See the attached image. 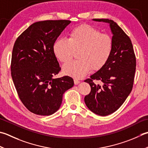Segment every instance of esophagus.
<instances>
[{"label":"esophagus","instance_id":"esophagus-1","mask_svg":"<svg viewBox=\"0 0 148 148\" xmlns=\"http://www.w3.org/2000/svg\"><path fill=\"white\" fill-rule=\"evenodd\" d=\"M74 84H75V85H78V84H79V83H80L79 81V80H77V79H74Z\"/></svg>","mask_w":148,"mask_h":148}]
</instances>
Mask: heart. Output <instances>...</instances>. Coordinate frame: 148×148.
I'll return each instance as SVG.
<instances>
[{
  "mask_svg": "<svg viewBox=\"0 0 148 148\" xmlns=\"http://www.w3.org/2000/svg\"><path fill=\"white\" fill-rule=\"evenodd\" d=\"M113 49L112 38L90 25H82L72 29L67 40L60 38L54 42L53 52L61 62L70 61L74 52L78 51L79 60L66 63L63 74L80 79L93 69L99 70L108 62Z\"/></svg>",
  "mask_w": 148,
  "mask_h": 148,
  "instance_id": "heart-1",
  "label": "heart"
}]
</instances>
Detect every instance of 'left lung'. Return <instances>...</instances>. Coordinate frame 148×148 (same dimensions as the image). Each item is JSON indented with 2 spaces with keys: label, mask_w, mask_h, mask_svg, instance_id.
I'll return each instance as SVG.
<instances>
[{
  "label": "left lung",
  "mask_w": 148,
  "mask_h": 148,
  "mask_svg": "<svg viewBox=\"0 0 148 148\" xmlns=\"http://www.w3.org/2000/svg\"><path fill=\"white\" fill-rule=\"evenodd\" d=\"M92 20L109 24L113 34V49L106 64L85 80L90 85L91 91L84 99L90 110L106 116L119 108L131 93L136 58L131 40L116 22L106 18ZM94 80H99L101 85H96Z\"/></svg>",
  "instance_id": "8db88e82"
}]
</instances>
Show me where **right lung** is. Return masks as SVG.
<instances>
[{"label": "right lung", "instance_id": "add662e5", "mask_svg": "<svg viewBox=\"0 0 148 148\" xmlns=\"http://www.w3.org/2000/svg\"><path fill=\"white\" fill-rule=\"evenodd\" d=\"M70 20H45L31 24L16 39L11 76L24 105L33 114L50 115L62 105L65 92L74 86L69 76L54 79L61 70L53 45Z\"/></svg>", "mask_w": 148, "mask_h": 148}]
</instances>
